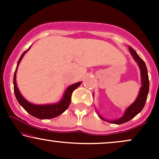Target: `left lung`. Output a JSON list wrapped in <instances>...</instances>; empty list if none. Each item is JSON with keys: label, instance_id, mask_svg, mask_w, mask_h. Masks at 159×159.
Instances as JSON below:
<instances>
[{"label": "left lung", "instance_id": "8db88e82", "mask_svg": "<svg viewBox=\"0 0 159 159\" xmlns=\"http://www.w3.org/2000/svg\"><path fill=\"white\" fill-rule=\"evenodd\" d=\"M129 52H130L131 54L132 55L133 58H134V61L138 63V66H139V68L140 70L141 87H140L139 94H138L135 101H134L130 106H129V107L125 110V114H124L121 117L119 118V119H116L115 120H105V118H103L102 116L98 115L100 119L108 122V123L117 124V125L126 123V122L132 120V118H134L137 114H139L140 111H142V109L143 108L144 105H145L146 101H147V96H148L149 93V81L148 77V72H147V66H146L145 63H144L143 60L138 56V54H137L135 51H134L132 47L129 46Z\"/></svg>", "mask_w": 159, "mask_h": 159}]
</instances>
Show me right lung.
Here are the masks:
<instances>
[{"mask_svg": "<svg viewBox=\"0 0 159 159\" xmlns=\"http://www.w3.org/2000/svg\"><path fill=\"white\" fill-rule=\"evenodd\" d=\"M30 48L27 49V51H28ZM27 51H25V52L21 54V57L19 58L17 63V66H16L15 71V74H14V93H15L16 99L18 100L20 105H21V106L23 107V108L25 109L27 113H29L30 115L34 116V117H36L40 120L52 119V118L56 117V116L63 114V113L68 108L69 106V104L71 102V96H72V92H73L77 87H79L80 84H81V81L78 82V83H75L74 84L69 86L68 88L66 89V90L65 91L62 99L55 104L40 105H34V104L29 102L27 101V100L21 96V94L20 93L19 88H18L17 84H16V72H17L18 66H19V63L21 62L23 56L25 55V54L27 52Z\"/></svg>", "mask_w": 159, "mask_h": 159, "instance_id": "1", "label": "right lung"}]
</instances>
